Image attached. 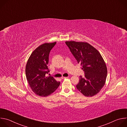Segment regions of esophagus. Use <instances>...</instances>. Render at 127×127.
Here are the masks:
<instances>
[{
  "mask_svg": "<svg viewBox=\"0 0 127 127\" xmlns=\"http://www.w3.org/2000/svg\"><path fill=\"white\" fill-rule=\"evenodd\" d=\"M68 78V77H63L62 76V77H61V79H64V78Z\"/></svg>",
  "mask_w": 127,
  "mask_h": 127,
  "instance_id": "34e87169",
  "label": "esophagus"
}]
</instances>
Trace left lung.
I'll list each match as a JSON object with an SVG mask.
<instances>
[{"mask_svg": "<svg viewBox=\"0 0 127 127\" xmlns=\"http://www.w3.org/2000/svg\"><path fill=\"white\" fill-rule=\"evenodd\" d=\"M65 43L84 72V77L80 76L77 89L87 97L97 95L105 84L107 72L100 54L86 42L72 41Z\"/></svg>", "mask_w": 127, "mask_h": 127, "instance_id": "8db88e82", "label": "left lung"}]
</instances>
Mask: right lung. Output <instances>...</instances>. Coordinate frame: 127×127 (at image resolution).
I'll return each mask as SVG.
<instances>
[{
  "label": "right lung",
  "mask_w": 127,
  "mask_h": 127,
  "mask_svg": "<svg viewBox=\"0 0 127 127\" xmlns=\"http://www.w3.org/2000/svg\"><path fill=\"white\" fill-rule=\"evenodd\" d=\"M56 44L46 43L39 46L31 54L26 66V78L30 86L35 94L40 96L50 95L60 84L53 77L46 76L49 72V53Z\"/></svg>",
  "instance_id": "1"
}]
</instances>
